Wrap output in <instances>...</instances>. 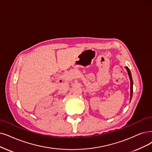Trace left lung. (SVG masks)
I'll use <instances>...</instances> for the list:
<instances>
[{
	"instance_id": "1",
	"label": "left lung",
	"mask_w": 152,
	"mask_h": 152,
	"mask_svg": "<svg viewBox=\"0 0 152 152\" xmlns=\"http://www.w3.org/2000/svg\"><path fill=\"white\" fill-rule=\"evenodd\" d=\"M125 69H126L127 72H128V74H129L130 80V100H131L132 97V95H133V80H132V77L130 70H129V69L128 67H127V66H125Z\"/></svg>"
}]
</instances>
